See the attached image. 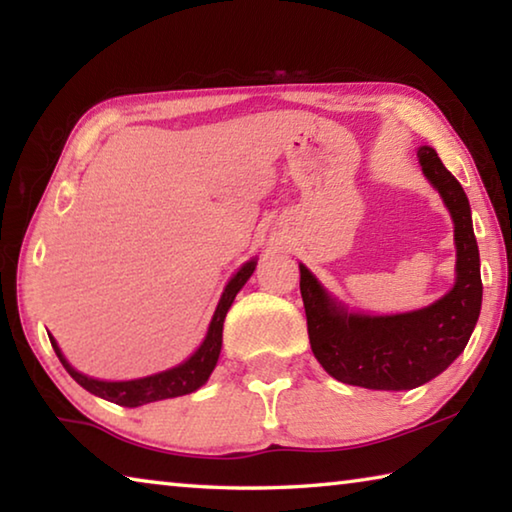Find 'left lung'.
<instances>
[{
    "label": "left lung",
    "mask_w": 512,
    "mask_h": 512,
    "mask_svg": "<svg viewBox=\"0 0 512 512\" xmlns=\"http://www.w3.org/2000/svg\"><path fill=\"white\" fill-rule=\"evenodd\" d=\"M418 158L454 219L456 282L447 296L409 314H350L300 264L311 352L343 384L372 391H411L427 384L465 350L479 320L483 287L470 201L431 146H420Z\"/></svg>",
    "instance_id": "8db88e82"
}]
</instances>
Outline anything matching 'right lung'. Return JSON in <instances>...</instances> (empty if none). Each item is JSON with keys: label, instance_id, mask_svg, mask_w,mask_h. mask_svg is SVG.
<instances>
[{"label": "right lung", "instance_id": "1", "mask_svg": "<svg viewBox=\"0 0 512 512\" xmlns=\"http://www.w3.org/2000/svg\"><path fill=\"white\" fill-rule=\"evenodd\" d=\"M255 266H257V259H250V262H246L235 275H232V280L228 282V287H225L219 305H216L212 323L207 327V336L201 343V348L176 368L158 372V375H151V377L131 379V381H101V379H92L88 375H81L79 370L69 366L67 359L63 357V352L58 348V343L54 341V336H49L51 348H54L60 363H63L65 370L72 375L76 384H81L85 391H90L92 395L103 397V400L115 402L119 406H128V409H135V406L158 402V400H169V397L194 393L205 384L207 379H210L216 361H219L225 314H228V309L232 302H235V296L241 291V287L248 282V277L253 275Z\"/></svg>", "mask_w": 512, "mask_h": 512}]
</instances>
